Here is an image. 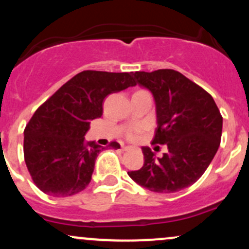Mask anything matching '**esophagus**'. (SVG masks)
<instances>
[{
	"instance_id": "34e87169",
	"label": "esophagus",
	"mask_w": 249,
	"mask_h": 249,
	"mask_svg": "<svg viewBox=\"0 0 249 249\" xmlns=\"http://www.w3.org/2000/svg\"><path fill=\"white\" fill-rule=\"evenodd\" d=\"M131 148H132L131 146H124V147H123V151H130Z\"/></svg>"
}]
</instances>
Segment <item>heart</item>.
Listing matches in <instances>:
<instances>
[{
  "instance_id": "obj_1",
  "label": "heart",
  "mask_w": 249,
  "mask_h": 249,
  "mask_svg": "<svg viewBox=\"0 0 249 249\" xmlns=\"http://www.w3.org/2000/svg\"><path fill=\"white\" fill-rule=\"evenodd\" d=\"M142 126H136L131 128V130L127 132V137L130 139H136L137 136H138V133L142 132Z\"/></svg>"
}]
</instances>
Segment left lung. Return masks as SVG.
<instances>
[{"mask_svg": "<svg viewBox=\"0 0 249 249\" xmlns=\"http://www.w3.org/2000/svg\"><path fill=\"white\" fill-rule=\"evenodd\" d=\"M133 76L156 103L153 142L167 145L168 151L156 158L150 147H142L144 166L127 174L152 192H178L193 185L213 160L221 141L222 117L213 97L178 71H136Z\"/></svg>", "mask_w": 249, "mask_h": 249, "instance_id": "left-lung-1", "label": "left lung"}]
</instances>
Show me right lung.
Returning a JSON list of instances; mask_svg holds the SVG:
<instances>
[{
    "label": "right lung",
    "mask_w": 249,
    "mask_h": 249,
    "mask_svg": "<svg viewBox=\"0 0 249 249\" xmlns=\"http://www.w3.org/2000/svg\"><path fill=\"white\" fill-rule=\"evenodd\" d=\"M134 85L127 72L82 71L37 108L25 126L23 151L42 192L69 196L90 184L97 157L105 148L84 141L90 122L102 117L105 97ZM110 146L121 145L112 142Z\"/></svg>",
    "instance_id": "right-lung-1"
}]
</instances>
